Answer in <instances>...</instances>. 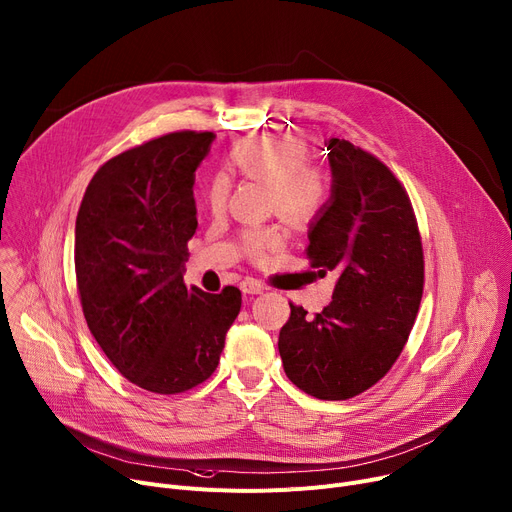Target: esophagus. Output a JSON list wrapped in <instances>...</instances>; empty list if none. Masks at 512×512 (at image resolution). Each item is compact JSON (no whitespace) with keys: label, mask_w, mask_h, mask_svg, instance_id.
I'll return each instance as SVG.
<instances>
[{"label":"esophagus","mask_w":512,"mask_h":512,"mask_svg":"<svg viewBox=\"0 0 512 512\" xmlns=\"http://www.w3.org/2000/svg\"><path fill=\"white\" fill-rule=\"evenodd\" d=\"M241 290L245 294H261L265 290V284H261L259 280H253V278H247L241 282Z\"/></svg>","instance_id":"34e87169"}]
</instances>
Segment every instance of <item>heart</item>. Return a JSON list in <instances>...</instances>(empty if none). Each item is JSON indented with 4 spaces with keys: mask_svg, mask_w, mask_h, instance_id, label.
Listing matches in <instances>:
<instances>
[{
    "mask_svg": "<svg viewBox=\"0 0 512 512\" xmlns=\"http://www.w3.org/2000/svg\"><path fill=\"white\" fill-rule=\"evenodd\" d=\"M230 168L247 181L267 187L271 206L294 224L313 220L327 199V177L323 170L309 164L304 144L284 135H263L245 142L230 154ZM228 193L224 179L214 181L208 193L212 210H220ZM284 243V234L276 228L247 234L245 249L261 257Z\"/></svg>",
    "mask_w": 512,
    "mask_h": 512,
    "instance_id": "b5f03b06",
    "label": "heart"
}]
</instances>
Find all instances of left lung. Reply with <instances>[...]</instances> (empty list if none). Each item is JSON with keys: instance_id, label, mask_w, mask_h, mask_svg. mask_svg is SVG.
<instances>
[{"instance_id": "1", "label": "left lung", "mask_w": 512, "mask_h": 512, "mask_svg": "<svg viewBox=\"0 0 512 512\" xmlns=\"http://www.w3.org/2000/svg\"><path fill=\"white\" fill-rule=\"evenodd\" d=\"M331 195L309 226L306 257L335 271L333 298L315 317L290 304L278 350L286 377L317 399H350L381 381L414 327L424 257L401 183L372 154L325 142Z\"/></svg>"}]
</instances>
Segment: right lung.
<instances>
[{"instance_id": "add662e5", "label": "right lung", "mask_w": 512, "mask_h": 512, "mask_svg": "<svg viewBox=\"0 0 512 512\" xmlns=\"http://www.w3.org/2000/svg\"><path fill=\"white\" fill-rule=\"evenodd\" d=\"M212 131H175L102 164L76 218V280L100 350L127 381L175 395L220 362L241 290L183 282L197 228L195 170Z\"/></svg>"}]
</instances>
